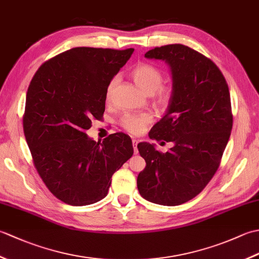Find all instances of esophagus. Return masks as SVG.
I'll return each mask as SVG.
<instances>
[{"label": "esophagus", "mask_w": 259, "mask_h": 259, "mask_svg": "<svg viewBox=\"0 0 259 259\" xmlns=\"http://www.w3.org/2000/svg\"><path fill=\"white\" fill-rule=\"evenodd\" d=\"M138 140L137 139H133V146H134V150H135V153L137 155L138 153V148H137V145H138Z\"/></svg>", "instance_id": "34e87169"}]
</instances>
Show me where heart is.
<instances>
[{"label":"heart","mask_w":259,"mask_h":259,"mask_svg":"<svg viewBox=\"0 0 259 259\" xmlns=\"http://www.w3.org/2000/svg\"><path fill=\"white\" fill-rule=\"evenodd\" d=\"M133 78L140 89L150 95L153 103L161 109H166L171 103L174 89L171 85L162 84L163 73L155 65L149 63L138 64L133 70ZM117 83V78L109 82L106 90V100L110 101L112 92ZM152 121L151 114L147 112L125 113L120 120V125L133 135H138L144 131L145 126Z\"/></svg>","instance_id":"obj_1"}]
</instances>
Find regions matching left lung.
I'll return each instance as SVG.
<instances>
[{"label":"left lung","instance_id":"left-lung-1","mask_svg":"<svg viewBox=\"0 0 259 259\" xmlns=\"http://www.w3.org/2000/svg\"><path fill=\"white\" fill-rule=\"evenodd\" d=\"M145 57L171 68L172 101L149 137L174 146L162 153L147 142L138 145L146 168L137 186L145 199L177 206L200 194L221 164L233 128L229 89L217 65L189 47H157Z\"/></svg>","mask_w":259,"mask_h":259}]
</instances>
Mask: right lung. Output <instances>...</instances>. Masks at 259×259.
<instances>
[{"label": "right lung", "mask_w": 259, "mask_h": 259, "mask_svg": "<svg viewBox=\"0 0 259 259\" xmlns=\"http://www.w3.org/2000/svg\"><path fill=\"white\" fill-rule=\"evenodd\" d=\"M134 49L73 48L37 69L26 92L23 131L36 171L58 199L91 205L108 195L112 175L131 158L122 133L103 141L87 136L101 120L109 82Z\"/></svg>", "instance_id": "obj_1"}]
</instances>
